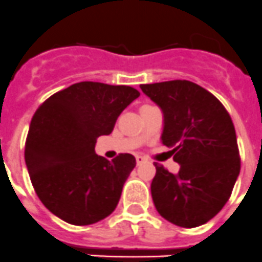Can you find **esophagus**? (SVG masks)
Wrapping results in <instances>:
<instances>
[{
    "mask_svg": "<svg viewBox=\"0 0 262 262\" xmlns=\"http://www.w3.org/2000/svg\"><path fill=\"white\" fill-rule=\"evenodd\" d=\"M145 161V159L144 157H142V156H136V164H138V165H140V164H143Z\"/></svg>",
    "mask_w": 262,
    "mask_h": 262,
    "instance_id": "esophagus-1",
    "label": "esophagus"
}]
</instances>
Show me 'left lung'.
Returning <instances> with one entry per match:
<instances>
[{
	"label": "left lung",
	"instance_id": "left-lung-1",
	"mask_svg": "<svg viewBox=\"0 0 262 262\" xmlns=\"http://www.w3.org/2000/svg\"><path fill=\"white\" fill-rule=\"evenodd\" d=\"M140 89L163 110L161 142L180 164L173 174L155 163V207L176 226H202L223 209L240 173L232 119L216 97L191 81L143 84Z\"/></svg>",
	"mask_w": 262,
	"mask_h": 262
}]
</instances>
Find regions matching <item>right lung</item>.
<instances>
[{"label":"right lung","mask_w":262,"mask_h":262,"mask_svg":"<svg viewBox=\"0 0 262 262\" xmlns=\"http://www.w3.org/2000/svg\"><path fill=\"white\" fill-rule=\"evenodd\" d=\"M139 96L126 85L82 81L51 96L35 111L25 161L36 195L61 221L88 226L115 210L136 160L120 154L108 161L94 147Z\"/></svg>","instance_id":"add662e5"}]
</instances>
